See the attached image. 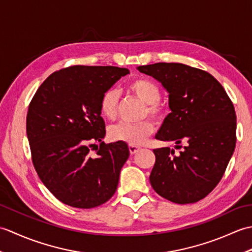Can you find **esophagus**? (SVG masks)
<instances>
[{
    "label": "esophagus",
    "instance_id": "34e87169",
    "mask_svg": "<svg viewBox=\"0 0 252 252\" xmlns=\"http://www.w3.org/2000/svg\"><path fill=\"white\" fill-rule=\"evenodd\" d=\"M140 147L138 146H134V145H129V151H130V153L132 154V155H134V154H136L138 151H140Z\"/></svg>",
    "mask_w": 252,
    "mask_h": 252
}]
</instances>
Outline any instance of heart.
I'll return each mask as SVG.
<instances>
[{
  "instance_id": "b5f03b06",
  "label": "heart",
  "mask_w": 252,
  "mask_h": 252,
  "mask_svg": "<svg viewBox=\"0 0 252 252\" xmlns=\"http://www.w3.org/2000/svg\"><path fill=\"white\" fill-rule=\"evenodd\" d=\"M130 92L138 99L146 104L145 115L151 116L156 120H161L165 115L164 106L160 103L161 89L152 80L138 78L133 80L129 84ZM120 94L115 88L108 89L103 93L99 99V111L107 120H115L118 115ZM154 125L151 121H143L140 123L120 122L112 126L109 129L111 140L125 142L130 145H141L144 141L152 134Z\"/></svg>"
}]
</instances>
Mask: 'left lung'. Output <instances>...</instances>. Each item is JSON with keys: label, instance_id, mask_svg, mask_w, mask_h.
Listing matches in <instances>:
<instances>
[{"label": "left lung", "instance_id": "obj_1", "mask_svg": "<svg viewBox=\"0 0 252 252\" xmlns=\"http://www.w3.org/2000/svg\"><path fill=\"white\" fill-rule=\"evenodd\" d=\"M137 70L169 93L171 112L155 137L181 149L178 155L169 147L154 149L153 189L181 205L200 200L221 181L236 145L232 100L210 73L184 63H157Z\"/></svg>", "mask_w": 252, "mask_h": 252}]
</instances>
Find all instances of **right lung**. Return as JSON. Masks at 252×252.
<instances>
[{"label": "right lung", "instance_id": "obj_1", "mask_svg": "<svg viewBox=\"0 0 252 252\" xmlns=\"http://www.w3.org/2000/svg\"><path fill=\"white\" fill-rule=\"evenodd\" d=\"M130 73L114 66H72L52 73L37 89L27 114L32 162L42 183L73 208L103 205L115 194L129 158L125 142L105 144L99 99ZM99 141L95 158L89 147Z\"/></svg>", "mask_w": 252, "mask_h": 252}]
</instances>
